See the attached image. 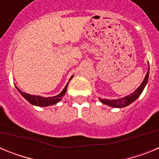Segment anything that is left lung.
I'll use <instances>...</instances> for the list:
<instances>
[{
  "label": "left lung",
  "mask_w": 159,
  "mask_h": 159,
  "mask_svg": "<svg viewBox=\"0 0 159 159\" xmlns=\"http://www.w3.org/2000/svg\"><path fill=\"white\" fill-rule=\"evenodd\" d=\"M150 67H149V64H148V71H147V75H146L145 78L143 80V81L142 82V84H140V86L137 88V89L134 91V92H132L130 95H127V96L121 98V99H101L99 98V101H100L103 104H106L107 106H110L111 107H116V108H122L128 106L130 103H132L133 102L136 100V99L139 97V95H141L143 91L145 88L146 85L147 84V81H148V77H149V72H150Z\"/></svg>",
  "instance_id": "obj_1"
}]
</instances>
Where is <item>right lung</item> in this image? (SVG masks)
I'll return each mask as SVG.
<instances>
[{"instance_id":"obj_1","label":"right lung","mask_w":159,"mask_h":159,"mask_svg":"<svg viewBox=\"0 0 159 159\" xmlns=\"http://www.w3.org/2000/svg\"><path fill=\"white\" fill-rule=\"evenodd\" d=\"M72 77L73 75H71V78L69 79V81L72 79ZM69 81H68V83H69ZM68 83L66 84V86L64 87V88L63 89L62 92H60L59 95H55V96H52V97H43V96H40V95H30V94L25 93V92H22L16 86V88L17 89L18 92L21 94L22 96H23L26 100L29 101L31 104L34 105V106H38V107H48V106H51V105L57 104V102H59L61 99H62V98L64 97V95H65L66 92H67Z\"/></svg>"}]
</instances>
